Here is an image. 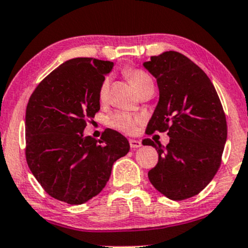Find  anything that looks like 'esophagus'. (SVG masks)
Wrapping results in <instances>:
<instances>
[{
    "instance_id": "obj_1",
    "label": "esophagus",
    "mask_w": 248,
    "mask_h": 248,
    "mask_svg": "<svg viewBox=\"0 0 248 248\" xmlns=\"http://www.w3.org/2000/svg\"><path fill=\"white\" fill-rule=\"evenodd\" d=\"M130 146L131 148H138L141 146V141L140 140H136V139H130Z\"/></svg>"
}]
</instances>
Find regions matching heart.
<instances>
[{
    "mask_svg": "<svg viewBox=\"0 0 248 248\" xmlns=\"http://www.w3.org/2000/svg\"><path fill=\"white\" fill-rule=\"evenodd\" d=\"M125 78L129 80L131 86L135 88L138 94L141 90L148 88V87H153V80L146 72L140 71V69L135 68H127L124 71ZM108 90H109V78H104L103 82L101 83L100 92L98 96L100 100L103 101L107 98ZM139 123V118L135 116L130 115V113L124 111H117L112 113L109 118H108V124L113 129L121 131L124 133H133L137 129V124Z\"/></svg>",
    "mask_w": 248,
    "mask_h": 248,
    "instance_id": "b5f03b06",
    "label": "heart"
}]
</instances>
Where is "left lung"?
Here are the masks:
<instances>
[{
  "label": "left lung",
  "mask_w": 248,
  "mask_h": 248,
  "mask_svg": "<svg viewBox=\"0 0 248 248\" xmlns=\"http://www.w3.org/2000/svg\"><path fill=\"white\" fill-rule=\"evenodd\" d=\"M159 88V102L146 133L167 132L162 146L146 138L159 154L158 164L148 171L156 190L174 201L193 197L216 175L220 166L228 126L214 84L186 55L167 51L142 63Z\"/></svg>",
  "instance_id": "1"
}]
</instances>
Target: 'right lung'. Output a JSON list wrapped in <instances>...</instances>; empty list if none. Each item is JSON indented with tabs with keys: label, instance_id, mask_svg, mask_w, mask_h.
<instances>
[{
	"label": "right lung",
	"instance_id": "right-lung-1",
	"mask_svg": "<svg viewBox=\"0 0 248 248\" xmlns=\"http://www.w3.org/2000/svg\"><path fill=\"white\" fill-rule=\"evenodd\" d=\"M113 62L75 58L49 73L32 93L25 115L26 161L49 196L82 204L100 194L116 160L130 151L127 139L107 129L100 140L83 136L100 110L101 83Z\"/></svg>",
	"mask_w": 248,
	"mask_h": 248
}]
</instances>
